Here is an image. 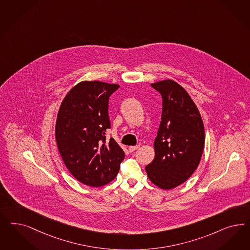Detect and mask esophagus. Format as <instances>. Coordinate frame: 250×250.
I'll return each instance as SVG.
<instances>
[{
  "label": "esophagus",
  "instance_id": "obj_1",
  "mask_svg": "<svg viewBox=\"0 0 250 250\" xmlns=\"http://www.w3.org/2000/svg\"><path fill=\"white\" fill-rule=\"evenodd\" d=\"M140 146L139 145H136V146H129V151L130 153H132V152H134V151H136L138 148H139Z\"/></svg>",
  "mask_w": 250,
  "mask_h": 250
}]
</instances>
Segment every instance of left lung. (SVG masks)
<instances>
[{"label": "left lung", "mask_w": 250, "mask_h": 250, "mask_svg": "<svg viewBox=\"0 0 250 250\" xmlns=\"http://www.w3.org/2000/svg\"><path fill=\"white\" fill-rule=\"evenodd\" d=\"M163 99L161 122L154 140L155 156L145 170L163 189L181 185L198 167L204 149V126L185 89L173 80L151 84Z\"/></svg>", "instance_id": "obj_1"}]
</instances>
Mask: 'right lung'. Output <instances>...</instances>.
I'll use <instances>...</instances> for the list:
<instances>
[{
  "label": "right lung",
  "mask_w": 250,
  "mask_h": 250,
  "mask_svg": "<svg viewBox=\"0 0 250 250\" xmlns=\"http://www.w3.org/2000/svg\"><path fill=\"white\" fill-rule=\"evenodd\" d=\"M120 87L116 83L84 81L66 95L57 116L55 137L61 156L81 183L101 187L118 175L125 153L111 138L108 99Z\"/></svg>",
  "instance_id": "obj_1"
}]
</instances>
